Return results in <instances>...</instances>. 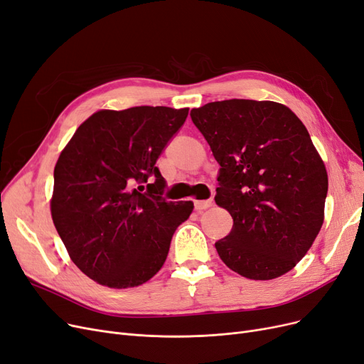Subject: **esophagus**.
<instances>
[{
  "label": "esophagus",
  "mask_w": 364,
  "mask_h": 364,
  "mask_svg": "<svg viewBox=\"0 0 364 364\" xmlns=\"http://www.w3.org/2000/svg\"><path fill=\"white\" fill-rule=\"evenodd\" d=\"M211 203H213L211 199H207V200H195V210H196L198 213H200V211H203V210L210 208Z\"/></svg>",
  "instance_id": "34e87169"
}]
</instances>
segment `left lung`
I'll use <instances>...</instances> for the list:
<instances>
[{"label": "left lung", "mask_w": 364, "mask_h": 364, "mask_svg": "<svg viewBox=\"0 0 364 364\" xmlns=\"http://www.w3.org/2000/svg\"><path fill=\"white\" fill-rule=\"evenodd\" d=\"M218 169L215 202L233 228L215 242L220 259L250 279L296 266L323 226L327 172L305 124L286 105L228 100L191 112Z\"/></svg>", "instance_id": "left-lung-1"}]
</instances>
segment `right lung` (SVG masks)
<instances>
[{"label":"right lung","mask_w":364,"mask_h":364,"mask_svg":"<svg viewBox=\"0 0 364 364\" xmlns=\"http://www.w3.org/2000/svg\"><path fill=\"white\" fill-rule=\"evenodd\" d=\"M188 108L102 109L83 122L55 166L52 218L71 260L112 289L159 272L193 202H171L157 159Z\"/></svg>","instance_id":"right-lung-1"}]
</instances>
